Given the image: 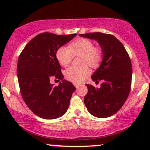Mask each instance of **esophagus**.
<instances>
[{
	"instance_id": "1",
	"label": "esophagus",
	"mask_w": 150,
	"mask_h": 150,
	"mask_svg": "<svg viewBox=\"0 0 150 150\" xmlns=\"http://www.w3.org/2000/svg\"><path fill=\"white\" fill-rule=\"evenodd\" d=\"M74 85L75 86V87L76 88V89H79V87H80V85L78 83H74Z\"/></svg>"
}]
</instances>
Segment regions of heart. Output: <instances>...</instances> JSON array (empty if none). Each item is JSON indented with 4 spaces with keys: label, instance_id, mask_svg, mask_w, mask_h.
Wrapping results in <instances>:
<instances>
[{
    "label": "heart",
    "instance_id": "obj_1",
    "mask_svg": "<svg viewBox=\"0 0 150 150\" xmlns=\"http://www.w3.org/2000/svg\"><path fill=\"white\" fill-rule=\"evenodd\" d=\"M81 55L79 67H70L65 71V78L74 83H81L89 73L87 65L96 66L101 61L102 53L98 47L93 46L91 41L86 38H79L69 44L68 48L61 46L57 49L56 58L59 64L67 67L74 56Z\"/></svg>",
    "mask_w": 150,
    "mask_h": 150
}]
</instances>
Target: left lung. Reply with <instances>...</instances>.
<instances>
[{
    "label": "left lung",
    "instance_id": "1",
    "mask_svg": "<svg viewBox=\"0 0 150 150\" xmlns=\"http://www.w3.org/2000/svg\"><path fill=\"white\" fill-rule=\"evenodd\" d=\"M79 35L97 41L103 54L101 65L91 76L93 81L103 83L99 89L86 85L88 92L84 102L92 115L108 117L122 107L130 93L132 74L130 57L122 42L112 35L97 32Z\"/></svg>",
    "mask_w": 150,
    "mask_h": 150
}]
</instances>
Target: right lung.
I'll return each instance as SVG.
<instances>
[{"instance_id":"obj_1","label":"right lung","mask_w":150,"mask_h":150,"mask_svg":"<svg viewBox=\"0 0 150 150\" xmlns=\"http://www.w3.org/2000/svg\"><path fill=\"white\" fill-rule=\"evenodd\" d=\"M76 35L42 33L33 38L20 53L17 65L20 93L30 110L41 118H59L69 107L76 88L63 80L56 52ZM52 78L62 81L54 86L50 83Z\"/></svg>"}]
</instances>
